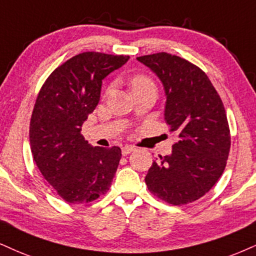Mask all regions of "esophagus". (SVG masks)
<instances>
[{
  "label": "esophagus",
  "mask_w": 256,
  "mask_h": 256,
  "mask_svg": "<svg viewBox=\"0 0 256 256\" xmlns=\"http://www.w3.org/2000/svg\"><path fill=\"white\" fill-rule=\"evenodd\" d=\"M133 150H135V147L130 146V144H126V146L122 148V156H128V154L133 152Z\"/></svg>",
  "instance_id": "obj_1"
}]
</instances>
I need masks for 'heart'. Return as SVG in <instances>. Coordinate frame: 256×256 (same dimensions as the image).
Wrapping results in <instances>:
<instances>
[{"label":"heart","instance_id":"heart-1","mask_svg":"<svg viewBox=\"0 0 256 256\" xmlns=\"http://www.w3.org/2000/svg\"><path fill=\"white\" fill-rule=\"evenodd\" d=\"M147 86H154L152 80H150V77H147V76L138 74V76H134V77L130 80V88L133 92L134 91L144 89V88H147ZM109 91L110 89L108 90V92Z\"/></svg>","mask_w":256,"mask_h":256}]
</instances>
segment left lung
<instances>
[{
  "label": "left lung",
  "instance_id": "obj_1",
  "mask_svg": "<svg viewBox=\"0 0 256 256\" xmlns=\"http://www.w3.org/2000/svg\"><path fill=\"white\" fill-rule=\"evenodd\" d=\"M162 82L165 121L178 138L170 156L153 162L144 178L150 192L184 205L209 192L224 171L230 130L224 106L203 70L166 52L138 56Z\"/></svg>",
  "mask_w": 256,
  "mask_h": 256
}]
</instances>
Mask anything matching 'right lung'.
Listing matches in <instances>:
<instances>
[{"label":"right lung","instance_id":"right-lung-1","mask_svg":"<svg viewBox=\"0 0 256 256\" xmlns=\"http://www.w3.org/2000/svg\"><path fill=\"white\" fill-rule=\"evenodd\" d=\"M129 56L83 52L56 68L36 97L30 124L33 160L65 202L89 203L106 194L120 164V147H92L82 126L100 102L102 80Z\"/></svg>","mask_w":256,"mask_h":256}]
</instances>
